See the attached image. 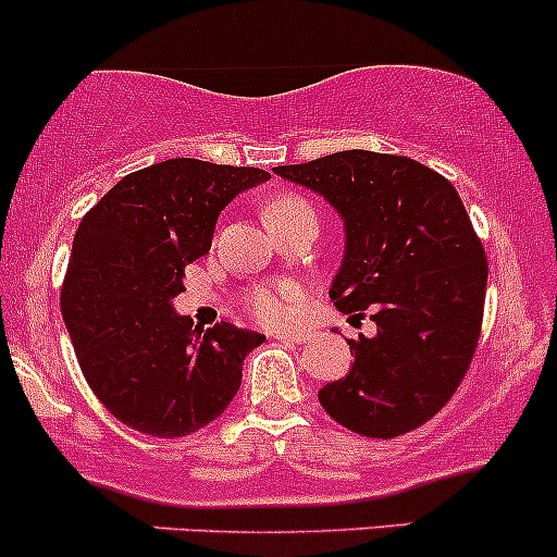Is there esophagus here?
I'll list each match as a JSON object with an SVG mask.
<instances>
[{
  "instance_id": "esophagus-1",
  "label": "esophagus",
  "mask_w": 557,
  "mask_h": 557,
  "mask_svg": "<svg viewBox=\"0 0 557 557\" xmlns=\"http://www.w3.org/2000/svg\"><path fill=\"white\" fill-rule=\"evenodd\" d=\"M271 336L278 342H289V345H302V342H308V334H302V331H276V334Z\"/></svg>"
}]
</instances>
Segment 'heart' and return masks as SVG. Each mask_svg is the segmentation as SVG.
I'll list each match as a JSON object with an SVG mask.
<instances>
[{"instance_id": "heart-1", "label": "heart", "mask_w": 557, "mask_h": 557, "mask_svg": "<svg viewBox=\"0 0 557 557\" xmlns=\"http://www.w3.org/2000/svg\"><path fill=\"white\" fill-rule=\"evenodd\" d=\"M299 210H310L299 197H292V195L273 197L268 199L265 208H262V218H265L268 223V221H276V218L292 215V212H299ZM302 299H305V292L299 289L297 284H265L249 292L245 297V305L260 323L281 326V323H289L292 318L297 315Z\"/></svg>"}]
</instances>
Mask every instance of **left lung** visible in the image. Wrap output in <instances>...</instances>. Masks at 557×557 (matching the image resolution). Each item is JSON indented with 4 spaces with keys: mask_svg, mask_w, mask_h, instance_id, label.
I'll return each mask as SVG.
<instances>
[{
    "mask_svg": "<svg viewBox=\"0 0 557 557\" xmlns=\"http://www.w3.org/2000/svg\"><path fill=\"white\" fill-rule=\"evenodd\" d=\"M273 171L339 212L345 258L329 297L376 323L371 339H347L355 362L318 392L323 410L373 440L418 429L463 381L484 318L490 268L463 199L421 162L368 149Z\"/></svg>",
    "mask_w": 557,
    "mask_h": 557,
    "instance_id": "1",
    "label": "left lung"
}]
</instances>
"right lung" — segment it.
<instances>
[{"mask_svg":"<svg viewBox=\"0 0 557 557\" xmlns=\"http://www.w3.org/2000/svg\"><path fill=\"white\" fill-rule=\"evenodd\" d=\"M271 173L176 158L141 168L86 212L60 308L99 403L149 436L195 434L242 386V362L265 336L173 310L186 265L212 245L221 210Z\"/></svg>","mask_w":557,"mask_h":557,"instance_id":"1","label":"right lung"}]
</instances>
